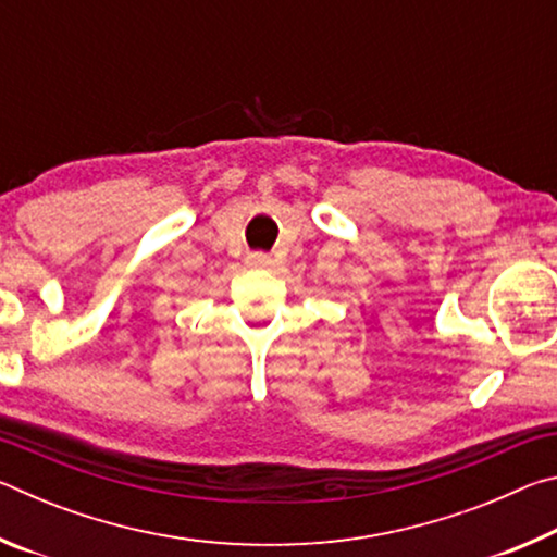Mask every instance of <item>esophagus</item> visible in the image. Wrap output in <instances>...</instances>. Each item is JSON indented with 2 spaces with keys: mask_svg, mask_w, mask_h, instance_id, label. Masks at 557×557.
<instances>
[{
  "mask_svg": "<svg viewBox=\"0 0 557 557\" xmlns=\"http://www.w3.org/2000/svg\"><path fill=\"white\" fill-rule=\"evenodd\" d=\"M245 262H248V268H252V270H265L272 265V258L265 256V252H250Z\"/></svg>",
  "mask_w": 557,
  "mask_h": 557,
  "instance_id": "1",
  "label": "esophagus"
}]
</instances>
